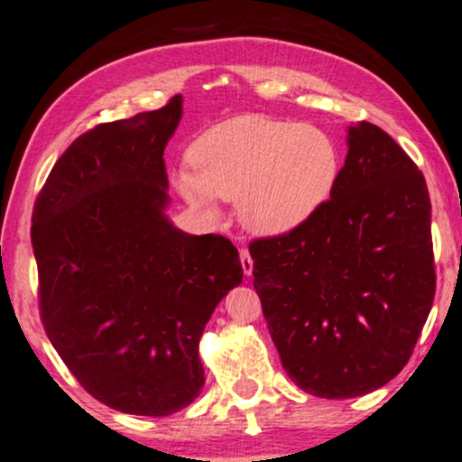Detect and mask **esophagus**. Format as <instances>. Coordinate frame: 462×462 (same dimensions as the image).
<instances>
[{"instance_id":"34e87169","label":"esophagus","mask_w":462,"mask_h":462,"mask_svg":"<svg viewBox=\"0 0 462 462\" xmlns=\"http://www.w3.org/2000/svg\"><path fill=\"white\" fill-rule=\"evenodd\" d=\"M239 263H242V269L245 275L253 273V256H250V253L245 248L239 250Z\"/></svg>"}]
</instances>
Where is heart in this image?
<instances>
[{
  "instance_id": "heart-1",
  "label": "heart",
  "mask_w": 462,
  "mask_h": 462,
  "mask_svg": "<svg viewBox=\"0 0 462 462\" xmlns=\"http://www.w3.org/2000/svg\"><path fill=\"white\" fill-rule=\"evenodd\" d=\"M193 173L178 190L197 208L214 199L239 201L250 231L282 236L305 223L333 193L339 176L337 143L316 125L239 116L208 129L190 146Z\"/></svg>"
}]
</instances>
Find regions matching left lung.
Listing matches in <instances>:
<instances>
[{
    "mask_svg": "<svg viewBox=\"0 0 462 462\" xmlns=\"http://www.w3.org/2000/svg\"><path fill=\"white\" fill-rule=\"evenodd\" d=\"M253 284L286 374L350 399L410 361L435 299L422 171L377 125L348 129L331 199L289 233L250 242Z\"/></svg>",
    "mask_w": 462,
    "mask_h": 462,
    "instance_id": "left-lung-1",
    "label": "left lung"
}]
</instances>
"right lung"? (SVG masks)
I'll return each instance as SVG.
<instances>
[{
  "label": "right lung",
  "mask_w": 462,
  "mask_h": 462,
  "mask_svg": "<svg viewBox=\"0 0 462 462\" xmlns=\"http://www.w3.org/2000/svg\"><path fill=\"white\" fill-rule=\"evenodd\" d=\"M182 97L76 137L33 206L38 305L59 356L101 403L170 416L203 388L199 339L242 282L237 248L189 236L167 206L165 146Z\"/></svg>",
  "instance_id": "1"
}]
</instances>
